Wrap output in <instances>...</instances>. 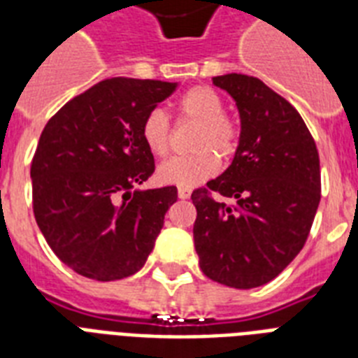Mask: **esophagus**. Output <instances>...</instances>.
I'll return each mask as SVG.
<instances>
[{
    "mask_svg": "<svg viewBox=\"0 0 358 358\" xmlns=\"http://www.w3.org/2000/svg\"><path fill=\"white\" fill-rule=\"evenodd\" d=\"M178 196L182 199V201H187L191 196V191L189 189H185V187H180L178 189Z\"/></svg>",
    "mask_w": 358,
    "mask_h": 358,
    "instance_id": "1",
    "label": "esophagus"
}]
</instances>
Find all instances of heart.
<instances>
[{
    "label": "heart",
    "mask_w": 358,
    "mask_h": 358,
    "mask_svg": "<svg viewBox=\"0 0 358 358\" xmlns=\"http://www.w3.org/2000/svg\"><path fill=\"white\" fill-rule=\"evenodd\" d=\"M180 115L185 120L199 124L193 150L187 157H174L157 169L162 184L176 187H195L217 173L219 157H230L238 146V129L234 122L224 117V102L210 87H193L180 98ZM141 137L150 154L167 156L171 148V126L162 109H152L141 124Z\"/></svg>",
    "instance_id": "heart-1"
}]
</instances>
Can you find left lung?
<instances>
[{
  "label": "left lung",
  "mask_w": 358,
  "mask_h": 358,
  "mask_svg": "<svg viewBox=\"0 0 358 358\" xmlns=\"http://www.w3.org/2000/svg\"><path fill=\"white\" fill-rule=\"evenodd\" d=\"M236 102L241 122L230 167L195 189L193 227L202 273L230 288L264 286L303 249L322 199L320 156L310 131L289 102L258 78H213ZM210 190L234 198L213 201Z\"/></svg>",
  "instance_id": "8db88e82"
}]
</instances>
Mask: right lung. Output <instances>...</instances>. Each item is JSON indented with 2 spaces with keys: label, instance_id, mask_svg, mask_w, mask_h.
<instances>
[{
  "label": "right lung",
  "instance_id": "1",
  "mask_svg": "<svg viewBox=\"0 0 358 358\" xmlns=\"http://www.w3.org/2000/svg\"><path fill=\"white\" fill-rule=\"evenodd\" d=\"M176 87L103 80L64 103L42 129L31 163L36 224L59 260L83 277H129L154 249L178 191L137 187L154 173L141 124Z\"/></svg>",
  "mask_w": 358,
  "mask_h": 358
}]
</instances>
